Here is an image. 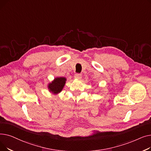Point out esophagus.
<instances>
[{
    "label": "esophagus",
    "mask_w": 151,
    "mask_h": 151,
    "mask_svg": "<svg viewBox=\"0 0 151 151\" xmlns=\"http://www.w3.org/2000/svg\"><path fill=\"white\" fill-rule=\"evenodd\" d=\"M81 77H82V75H81V74H79V73H76V74H75V76H74V78H75L78 79V80H79V79H81Z\"/></svg>",
    "instance_id": "obj_1"
}]
</instances>
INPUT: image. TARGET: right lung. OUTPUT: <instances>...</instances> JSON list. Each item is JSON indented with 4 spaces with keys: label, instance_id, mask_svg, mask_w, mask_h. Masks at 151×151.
I'll use <instances>...</instances> for the list:
<instances>
[{
    "label": "right lung",
    "instance_id": "add662e5",
    "mask_svg": "<svg viewBox=\"0 0 151 151\" xmlns=\"http://www.w3.org/2000/svg\"><path fill=\"white\" fill-rule=\"evenodd\" d=\"M65 81L66 79L63 77L55 78L48 86V88L50 89V92L54 93H59L62 90L63 86H64Z\"/></svg>",
    "mask_w": 151,
    "mask_h": 151
}]
</instances>
